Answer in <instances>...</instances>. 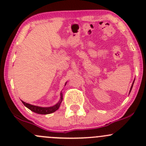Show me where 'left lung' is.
I'll return each instance as SVG.
<instances>
[{
	"instance_id": "8db88e82",
	"label": "left lung",
	"mask_w": 146,
	"mask_h": 146,
	"mask_svg": "<svg viewBox=\"0 0 146 146\" xmlns=\"http://www.w3.org/2000/svg\"><path fill=\"white\" fill-rule=\"evenodd\" d=\"M133 82H134V81H133ZM133 84H132V85H131V90H130V92H131V90L132 88H133Z\"/></svg>"
}]
</instances>
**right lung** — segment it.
Wrapping results in <instances>:
<instances>
[{
    "label": "right lung",
    "mask_w": 146,
    "mask_h": 146,
    "mask_svg": "<svg viewBox=\"0 0 146 146\" xmlns=\"http://www.w3.org/2000/svg\"><path fill=\"white\" fill-rule=\"evenodd\" d=\"M61 100H60L59 102L57 103L56 105L53 106V107H37V106H34L32 105V104H29L28 103L25 102H23V104H24L25 107H27L28 109L31 110V111H34L35 113H37V114H51V113L54 112V111H56L60 107V104H61V102H62L63 98H62V93H61Z\"/></svg>",
    "instance_id": "1"
}]
</instances>
